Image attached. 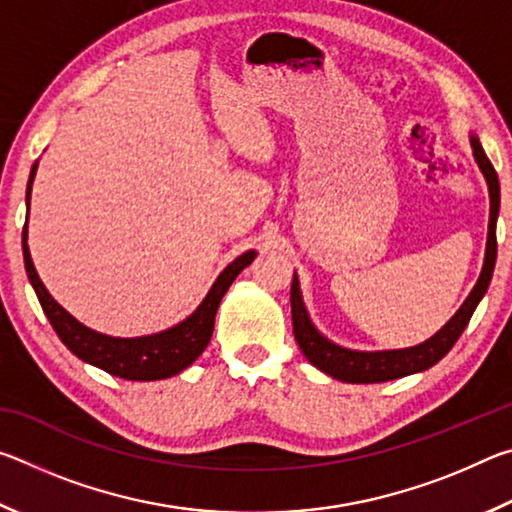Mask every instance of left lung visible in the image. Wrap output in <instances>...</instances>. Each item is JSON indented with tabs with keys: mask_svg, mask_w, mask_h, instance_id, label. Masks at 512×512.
<instances>
[{
	"mask_svg": "<svg viewBox=\"0 0 512 512\" xmlns=\"http://www.w3.org/2000/svg\"><path fill=\"white\" fill-rule=\"evenodd\" d=\"M470 144H472V155L479 169L483 173L485 183H488V194H490V221H488V241H485V257H483V268L479 280H476L474 289L465 302L458 307L456 314L447 320V323L438 329L436 334L431 336L420 345H413V348L404 350H379V352H363V350H350L341 348L334 341H329L311 323L309 311L305 307V300H302L300 291V280L298 275L293 273V284H291V318H293V334H296V341L300 345L302 354H305L311 366L323 370L325 375L345 381V384H379V381H391L400 379L406 375H415V372H422L445 357V354L454 348L458 336L463 334V329L470 323L476 305H479L485 291L490 287L492 271H495L497 262V216H499V178L497 171L492 167V162L485 155L479 137L470 133Z\"/></svg>",
	"mask_w": 512,
	"mask_h": 512,
	"instance_id": "8db88e82",
	"label": "left lung"
}]
</instances>
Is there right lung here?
Listing matches in <instances>:
<instances>
[{
	"label": "right lung",
	"mask_w": 512,
	"mask_h": 512,
	"mask_svg": "<svg viewBox=\"0 0 512 512\" xmlns=\"http://www.w3.org/2000/svg\"><path fill=\"white\" fill-rule=\"evenodd\" d=\"M38 162L31 167L29 185H27V223L22 230V253H24V268H27L31 287L36 289V296L42 305V311L49 318L51 327L56 329L69 352H74L81 361L97 366L101 370L110 372V375L131 379V381H155V379H169L201 357L207 343L212 339L214 332V316L216 309L221 305V298L235 277L244 271V268L257 257V250H246L239 255L235 262L228 264L216 277L212 289L207 291L201 305L194 309L185 320L169 329H162L158 334L149 336H133V339H121V336H108L79 323L67 309H63L58 302L51 298L45 284H42L40 275L33 266V259L29 253V205H31V185L36 178Z\"/></svg>",
	"instance_id": "add662e5"
}]
</instances>
